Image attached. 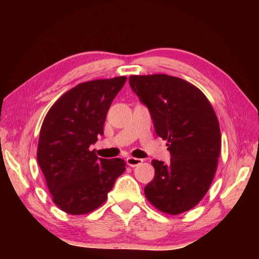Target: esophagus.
<instances>
[{
  "label": "esophagus",
  "mask_w": 259,
  "mask_h": 259,
  "mask_svg": "<svg viewBox=\"0 0 259 259\" xmlns=\"http://www.w3.org/2000/svg\"><path fill=\"white\" fill-rule=\"evenodd\" d=\"M126 162H127V165L131 166V167H134V166L140 165L141 162H143V159H139V158H133V157H128V158L126 159Z\"/></svg>",
  "instance_id": "esophagus-1"
}]
</instances>
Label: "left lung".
I'll list each match as a JSON object with an SVG mask.
<instances>
[{"mask_svg": "<svg viewBox=\"0 0 259 259\" xmlns=\"http://www.w3.org/2000/svg\"><path fill=\"white\" fill-rule=\"evenodd\" d=\"M130 86L171 154L167 164L152 160L155 173L145 196L165 213L189 211L206 194L217 169L222 146L217 115L203 92L179 77L132 75Z\"/></svg>", "mask_w": 259, "mask_h": 259, "instance_id": "left-lung-1", "label": "left lung"}]
</instances>
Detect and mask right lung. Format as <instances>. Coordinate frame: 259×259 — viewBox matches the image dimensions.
<instances>
[{"label": "right lung", "mask_w": 259, "mask_h": 259, "mask_svg": "<svg viewBox=\"0 0 259 259\" xmlns=\"http://www.w3.org/2000/svg\"><path fill=\"white\" fill-rule=\"evenodd\" d=\"M126 76L79 83L52 106L42 123L37 162L53 201L70 214H84L107 199L125 171L121 159H102L90 151L104 134L112 101Z\"/></svg>", "instance_id": "right-lung-1"}]
</instances>
